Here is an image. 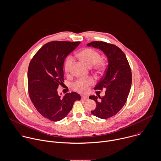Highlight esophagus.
Wrapping results in <instances>:
<instances>
[{"instance_id":"obj_1","label":"esophagus","mask_w":161,"mask_h":161,"mask_svg":"<svg viewBox=\"0 0 161 161\" xmlns=\"http://www.w3.org/2000/svg\"><path fill=\"white\" fill-rule=\"evenodd\" d=\"M81 99H82V100H83V101H87L89 100V97H88V96H82Z\"/></svg>"}]
</instances>
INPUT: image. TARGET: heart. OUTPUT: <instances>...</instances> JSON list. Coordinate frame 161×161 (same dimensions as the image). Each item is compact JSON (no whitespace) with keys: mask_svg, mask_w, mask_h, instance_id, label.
I'll use <instances>...</instances> for the list:
<instances>
[{"mask_svg":"<svg viewBox=\"0 0 161 161\" xmlns=\"http://www.w3.org/2000/svg\"><path fill=\"white\" fill-rule=\"evenodd\" d=\"M77 57L80 61L89 67L94 65L96 69L98 70H101L104 68V63L100 60V55L96 51L92 49H84L77 53ZM72 63L73 58L72 57H67L64 63V70L66 73L70 72ZM92 82L93 80L91 79H80L76 81L74 84L73 87L76 91L80 92H84L87 91V87L92 84Z\"/></svg>","mask_w":161,"mask_h":161,"instance_id":"heart-1","label":"heart"}]
</instances>
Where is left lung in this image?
Returning a JSON list of instances; mask_svg holds the SVG:
<instances>
[{"instance_id": "obj_1", "label": "left lung", "mask_w": 161, "mask_h": 161, "mask_svg": "<svg viewBox=\"0 0 161 161\" xmlns=\"http://www.w3.org/2000/svg\"><path fill=\"white\" fill-rule=\"evenodd\" d=\"M87 46L100 49L107 57L108 66L105 75L95 87V89H106L105 96L89 97L97 104L91 113L106 119L115 115L124 106L131 87V70L125 55L116 46L95 41Z\"/></svg>"}]
</instances>
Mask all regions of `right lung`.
Returning a JSON list of instances; mask_svg holds the SVG:
<instances>
[{"instance_id": "right-lung-1", "label": "right lung", "mask_w": 161, "mask_h": 161, "mask_svg": "<svg viewBox=\"0 0 161 161\" xmlns=\"http://www.w3.org/2000/svg\"><path fill=\"white\" fill-rule=\"evenodd\" d=\"M80 43L49 42L39 50L29 64L27 79L31 100L43 117L52 121L63 119L72 110L75 101L80 100V96L74 92L64 97L57 93L58 85L64 80L65 58Z\"/></svg>"}]
</instances>
